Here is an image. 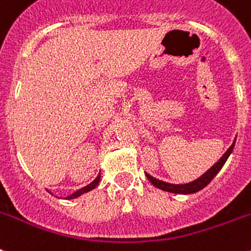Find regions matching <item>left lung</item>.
Segmentation results:
<instances>
[{"label": "left lung", "instance_id": "8db88e82", "mask_svg": "<svg viewBox=\"0 0 251 251\" xmlns=\"http://www.w3.org/2000/svg\"><path fill=\"white\" fill-rule=\"evenodd\" d=\"M235 143L236 139L233 140V143L231 144V147L226 151V153L223 154V156H222V157L219 158V160H218L206 173H203L200 178L195 179L193 182L184 183V184H173V183L164 182V180H160V179L154 178V176L150 175L148 173H146L147 178H148V180H150L154 187H157L158 189H162V191H166V192L178 193V195H191V193H196L199 192L200 189H202L203 187H206V185L213 180L214 176L221 172V169L223 168V165L226 164L227 158L229 157V154L232 153Z\"/></svg>", "mask_w": 251, "mask_h": 251}]
</instances>
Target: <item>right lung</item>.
Wrapping results in <instances>:
<instances>
[{
    "label": "right lung",
    "instance_id": "1",
    "mask_svg": "<svg viewBox=\"0 0 251 251\" xmlns=\"http://www.w3.org/2000/svg\"><path fill=\"white\" fill-rule=\"evenodd\" d=\"M99 182H100V173L98 174V176L95 179H94L93 182L90 183V184H87L86 187H83V188L78 189V191H76L75 193H72L71 196L67 197V200H73V199H77V197H79L81 195H83V193H86V192H90L91 189H94L95 187H98V184H99ZM51 193V192H50Z\"/></svg>",
    "mask_w": 251,
    "mask_h": 251
}]
</instances>
